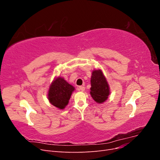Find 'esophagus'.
<instances>
[{
    "instance_id": "34e87169",
    "label": "esophagus",
    "mask_w": 160,
    "mask_h": 160,
    "mask_svg": "<svg viewBox=\"0 0 160 160\" xmlns=\"http://www.w3.org/2000/svg\"><path fill=\"white\" fill-rule=\"evenodd\" d=\"M85 89V88L84 86H79V90L81 91H84Z\"/></svg>"
}]
</instances>
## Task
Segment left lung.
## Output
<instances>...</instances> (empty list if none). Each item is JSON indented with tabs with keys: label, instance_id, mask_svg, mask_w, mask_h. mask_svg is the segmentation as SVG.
Segmentation results:
<instances>
[{
	"label": "left lung",
	"instance_id": "1",
	"mask_svg": "<svg viewBox=\"0 0 160 160\" xmlns=\"http://www.w3.org/2000/svg\"><path fill=\"white\" fill-rule=\"evenodd\" d=\"M91 85L90 94L92 98L98 103L105 102L110 94V88L108 82L101 69L92 71Z\"/></svg>",
	"mask_w": 160,
	"mask_h": 160
}]
</instances>
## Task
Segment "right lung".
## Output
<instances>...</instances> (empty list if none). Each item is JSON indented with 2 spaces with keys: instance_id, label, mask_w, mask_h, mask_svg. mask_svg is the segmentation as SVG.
Instances as JSON below:
<instances>
[{
  "instance_id": "obj_1",
  "label": "right lung",
  "mask_w": 160,
  "mask_h": 160,
  "mask_svg": "<svg viewBox=\"0 0 160 160\" xmlns=\"http://www.w3.org/2000/svg\"><path fill=\"white\" fill-rule=\"evenodd\" d=\"M75 88L61 77H56L52 81L48 91L49 103L59 109H63L68 105Z\"/></svg>"
}]
</instances>
